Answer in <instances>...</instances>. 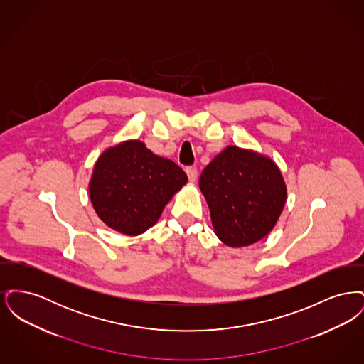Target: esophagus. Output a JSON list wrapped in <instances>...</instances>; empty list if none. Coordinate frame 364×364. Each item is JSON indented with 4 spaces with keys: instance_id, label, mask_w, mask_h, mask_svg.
Returning a JSON list of instances; mask_svg holds the SVG:
<instances>
[{
    "instance_id": "1",
    "label": "esophagus",
    "mask_w": 364,
    "mask_h": 364,
    "mask_svg": "<svg viewBox=\"0 0 364 364\" xmlns=\"http://www.w3.org/2000/svg\"><path fill=\"white\" fill-rule=\"evenodd\" d=\"M186 172H187V176H188L191 183H195L196 178H198V169L193 168V166H188V168L186 169Z\"/></svg>"
}]
</instances>
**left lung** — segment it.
Instances as JSON below:
<instances>
[{
    "label": "left lung",
    "mask_w": 364,
    "mask_h": 364,
    "mask_svg": "<svg viewBox=\"0 0 364 364\" xmlns=\"http://www.w3.org/2000/svg\"><path fill=\"white\" fill-rule=\"evenodd\" d=\"M214 233L229 247H247L267 236L287 202L277 164L254 150L228 146L199 178Z\"/></svg>",
    "instance_id": "8db88e82"
}]
</instances>
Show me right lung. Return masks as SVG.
I'll return each instance as SVG.
<instances>
[{"mask_svg": "<svg viewBox=\"0 0 364 364\" xmlns=\"http://www.w3.org/2000/svg\"><path fill=\"white\" fill-rule=\"evenodd\" d=\"M188 181L186 172L138 140H125L98 156L88 184L91 205L105 225L138 236L156 224L174 193Z\"/></svg>", "mask_w": 364, "mask_h": 364, "instance_id": "1", "label": "right lung"}]
</instances>
